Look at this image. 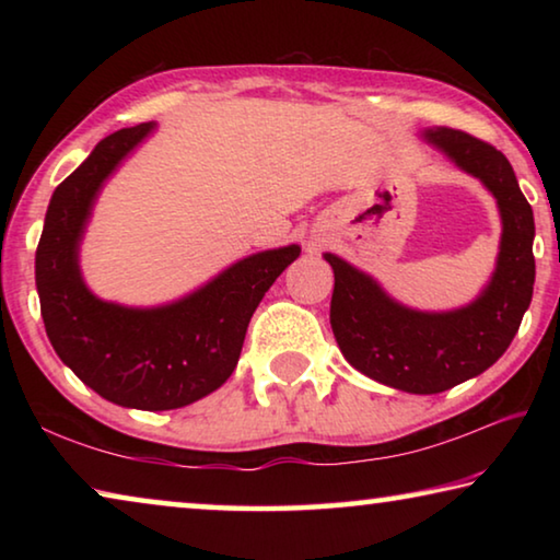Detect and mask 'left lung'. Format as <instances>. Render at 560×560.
Wrapping results in <instances>:
<instances>
[{"label": "left lung", "instance_id": "obj_1", "mask_svg": "<svg viewBox=\"0 0 560 560\" xmlns=\"http://www.w3.org/2000/svg\"><path fill=\"white\" fill-rule=\"evenodd\" d=\"M420 138L497 200V267L479 296L452 311H417L336 254L324 259L336 277L330 328L348 363L395 390L434 395L485 373L514 340L534 296L536 226L514 167L497 148L452 128H428Z\"/></svg>", "mask_w": 560, "mask_h": 560}]
</instances>
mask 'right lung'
I'll list each match as a JSON object with an SVG mask.
<instances>
[{"mask_svg":"<svg viewBox=\"0 0 560 560\" xmlns=\"http://www.w3.org/2000/svg\"><path fill=\"white\" fill-rule=\"evenodd\" d=\"M155 122L110 132L54 189L36 249V291L56 355L101 397L132 410H175L214 393L234 373L264 293L301 246L249 254L163 306H122L93 293L81 242L93 205Z\"/></svg>","mask_w":560,"mask_h":560,"instance_id":"obj_1","label":"right lung"}]
</instances>
